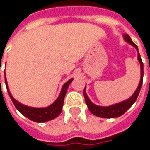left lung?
<instances>
[{"instance_id": "left-lung-1", "label": "left lung", "mask_w": 150, "mask_h": 150, "mask_svg": "<svg viewBox=\"0 0 150 150\" xmlns=\"http://www.w3.org/2000/svg\"><path fill=\"white\" fill-rule=\"evenodd\" d=\"M124 38L125 40V41H127L128 43H129L131 45H133L136 49L137 51H138V60L140 63V69H141V78H140L139 84L138 85L135 92L133 94V96L130 98H129L126 100L122 101V102H120L118 104H115V105H113L110 106H106V107L105 106L96 105L95 104H93L91 101V100L89 99L88 96L86 95L85 87V89H84V96H85V103H86V105L88 106V109L90 110V111L93 115H95L96 116L101 117V118H108V119L117 118V117L121 116L122 115H124L133 105V104L135 102L137 97H138L139 94L140 89H141V86H142L143 84V76H144V64H143L142 59H141V57H140V54L139 53L138 46L132 41L131 38L129 37V35L124 34Z\"/></svg>"}]
</instances>
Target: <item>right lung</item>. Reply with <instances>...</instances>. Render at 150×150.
Segmentation results:
<instances>
[{
    "mask_svg": "<svg viewBox=\"0 0 150 150\" xmlns=\"http://www.w3.org/2000/svg\"><path fill=\"white\" fill-rule=\"evenodd\" d=\"M72 80L73 79H70L63 85L59 97L56 99V100L54 101L53 104H51L50 105L45 107V108H33V107L24 105L14 99L13 96H11V92L9 91L6 75H5V81H6L7 92L11 100L13 102L14 105L16 106V108L24 116L28 118L29 120H30L32 121L37 122V123H43V122L51 120L54 118H56L60 114V112L62 110L63 105H64V100H65L66 91H67V89H68L70 84L72 82Z\"/></svg>",
    "mask_w": 150,
    "mask_h": 150,
    "instance_id": "right-lung-1",
    "label": "right lung"
}]
</instances>
